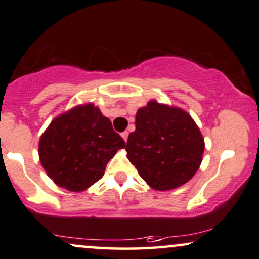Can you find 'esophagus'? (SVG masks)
Listing matches in <instances>:
<instances>
[{
	"label": "esophagus",
	"instance_id": "34e87169",
	"mask_svg": "<svg viewBox=\"0 0 259 259\" xmlns=\"http://www.w3.org/2000/svg\"><path fill=\"white\" fill-rule=\"evenodd\" d=\"M121 137H122L124 142H127V138H128V132H127V131H124V132L121 133Z\"/></svg>",
	"mask_w": 259,
	"mask_h": 259
}]
</instances>
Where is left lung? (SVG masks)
<instances>
[{
	"instance_id": "8db88e82",
	"label": "left lung",
	"mask_w": 259,
	"mask_h": 259,
	"mask_svg": "<svg viewBox=\"0 0 259 259\" xmlns=\"http://www.w3.org/2000/svg\"><path fill=\"white\" fill-rule=\"evenodd\" d=\"M127 157L150 186L177 188L196 174L202 162L204 139L186 111L151 101L136 115Z\"/></svg>"
}]
</instances>
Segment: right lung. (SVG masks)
<instances>
[{"label": "right lung", "mask_w": 259, "mask_h": 259, "mask_svg": "<svg viewBox=\"0 0 259 259\" xmlns=\"http://www.w3.org/2000/svg\"><path fill=\"white\" fill-rule=\"evenodd\" d=\"M124 140L94 104L60 115L39 140L40 163L54 183L68 191H84L103 177L105 165Z\"/></svg>", "instance_id": "obj_1"}]
</instances>
